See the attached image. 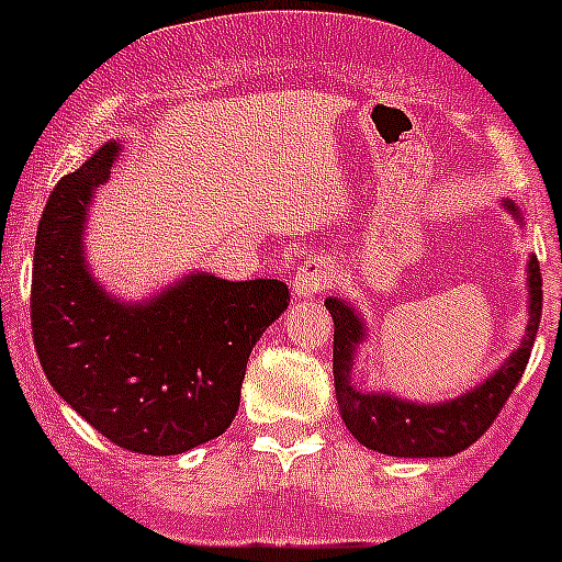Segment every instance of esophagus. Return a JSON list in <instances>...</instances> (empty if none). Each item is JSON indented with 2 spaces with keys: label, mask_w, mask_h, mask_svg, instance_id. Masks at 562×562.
I'll list each match as a JSON object with an SVG mask.
<instances>
[{
  "label": "esophagus",
  "mask_w": 562,
  "mask_h": 562,
  "mask_svg": "<svg viewBox=\"0 0 562 562\" xmlns=\"http://www.w3.org/2000/svg\"><path fill=\"white\" fill-rule=\"evenodd\" d=\"M331 278H335V265H331L329 258H306L304 267L292 276V292L297 297H312L317 292H324L331 284Z\"/></svg>",
  "instance_id": "34e87169"
}]
</instances>
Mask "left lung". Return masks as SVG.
Wrapping results in <instances>:
<instances>
[{"instance_id":"8db88e82","label":"left lung","mask_w":562,"mask_h":562,"mask_svg":"<svg viewBox=\"0 0 562 562\" xmlns=\"http://www.w3.org/2000/svg\"><path fill=\"white\" fill-rule=\"evenodd\" d=\"M506 211H513L520 220L518 207L504 202ZM543 278H540L538 258H529V326L520 340L518 351L495 371L490 380L475 385L473 391L456 396L450 402H419L400 400L391 394H369L355 389L351 369H355L357 346L366 337L362 317L351 310V304L326 297V310L335 321V391L340 416L362 448L376 453L400 456V459H436V456H456L479 441L501 414L504 402L515 391L524 376L526 362L532 355V342L540 326L543 310Z\"/></svg>"}]
</instances>
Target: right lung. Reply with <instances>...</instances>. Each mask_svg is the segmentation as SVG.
I'll return each mask as SVG.
<instances>
[{"label":"right lung","mask_w":562,"mask_h":562,"mask_svg":"<svg viewBox=\"0 0 562 562\" xmlns=\"http://www.w3.org/2000/svg\"><path fill=\"white\" fill-rule=\"evenodd\" d=\"M117 143L98 148L49 193L33 250L30 324L49 385L112 445L177 456L227 430L247 360L290 306L276 278L193 272L146 304L106 295L83 258L81 231Z\"/></svg>","instance_id":"1"}]
</instances>
